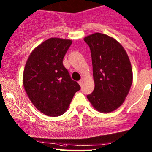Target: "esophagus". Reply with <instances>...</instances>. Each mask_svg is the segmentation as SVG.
<instances>
[{"label":"esophagus","mask_w":152,"mask_h":152,"mask_svg":"<svg viewBox=\"0 0 152 152\" xmlns=\"http://www.w3.org/2000/svg\"><path fill=\"white\" fill-rule=\"evenodd\" d=\"M78 83H79V85H80V86H83V80H80V81L78 82Z\"/></svg>","instance_id":"34e87169"}]
</instances>
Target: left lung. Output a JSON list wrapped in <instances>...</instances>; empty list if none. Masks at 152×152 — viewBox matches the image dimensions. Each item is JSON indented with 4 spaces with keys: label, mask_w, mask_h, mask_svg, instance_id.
I'll return each mask as SVG.
<instances>
[{
    "label": "left lung",
    "mask_w": 152,
    "mask_h": 152,
    "mask_svg": "<svg viewBox=\"0 0 152 152\" xmlns=\"http://www.w3.org/2000/svg\"><path fill=\"white\" fill-rule=\"evenodd\" d=\"M90 48L94 89L87 96L102 113L119 108L129 93L133 80L131 62L122 45L113 37L95 33L84 38Z\"/></svg>",
    "instance_id": "8db88e82"
}]
</instances>
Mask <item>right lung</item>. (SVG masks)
Here are the masks:
<instances>
[{"label": "right lung", "instance_id": "right-lung-1", "mask_svg": "<svg viewBox=\"0 0 152 152\" xmlns=\"http://www.w3.org/2000/svg\"><path fill=\"white\" fill-rule=\"evenodd\" d=\"M72 42L58 37L48 39L32 51L25 66V90L34 106L50 117L65 113L75 92L80 90L62 64Z\"/></svg>", "mask_w": 152, "mask_h": 152}]
</instances>
